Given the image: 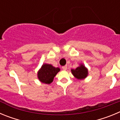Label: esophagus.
I'll use <instances>...</instances> for the list:
<instances>
[{"label":"esophagus","instance_id":"34e87169","mask_svg":"<svg viewBox=\"0 0 120 120\" xmlns=\"http://www.w3.org/2000/svg\"><path fill=\"white\" fill-rule=\"evenodd\" d=\"M62 68L64 70H66L67 69V65H65V66H63L62 67Z\"/></svg>","mask_w":120,"mask_h":120}]
</instances>
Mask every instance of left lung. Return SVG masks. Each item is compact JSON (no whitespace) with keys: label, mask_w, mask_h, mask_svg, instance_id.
Segmentation results:
<instances>
[{"label":"left lung","mask_w":120,"mask_h":120,"mask_svg":"<svg viewBox=\"0 0 120 120\" xmlns=\"http://www.w3.org/2000/svg\"><path fill=\"white\" fill-rule=\"evenodd\" d=\"M71 73L77 79H83L87 77L88 71V69L83 64H80V66L77 67L76 69H72Z\"/></svg>","instance_id":"1"}]
</instances>
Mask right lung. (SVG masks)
Instances as JSON below:
<instances>
[{"label": "right lung", "instance_id": "obj_1", "mask_svg": "<svg viewBox=\"0 0 120 120\" xmlns=\"http://www.w3.org/2000/svg\"><path fill=\"white\" fill-rule=\"evenodd\" d=\"M60 71V68H55L51 64H44L38 72V78L44 83L50 84L53 82L54 77Z\"/></svg>", "mask_w": 120, "mask_h": 120}]
</instances>
